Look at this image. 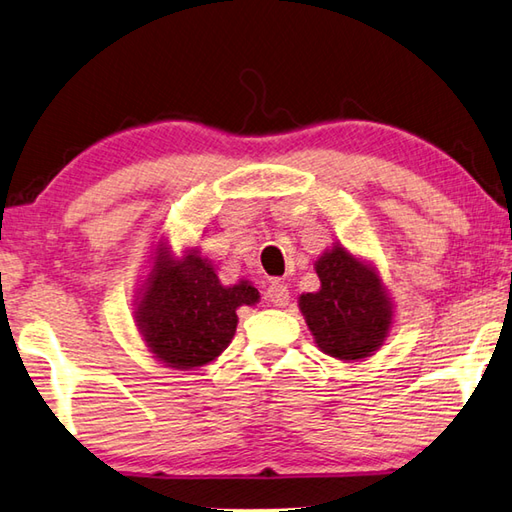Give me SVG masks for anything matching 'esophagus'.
Masks as SVG:
<instances>
[{"instance_id":"esophagus-1","label":"esophagus","mask_w":512,"mask_h":512,"mask_svg":"<svg viewBox=\"0 0 512 512\" xmlns=\"http://www.w3.org/2000/svg\"><path fill=\"white\" fill-rule=\"evenodd\" d=\"M265 296H267V301H272L276 307H285L289 303V289L281 281L269 283Z\"/></svg>"}]
</instances>
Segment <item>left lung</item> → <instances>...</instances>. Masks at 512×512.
<instances>
[{"label": "left lung", "mask_w": 512, "mask_h": 512, "mask_svg": "<svg viewBox=\"0 0 512 512\" xmlns=\"http://www.w3.org/2000/svg\"><path fill=\"white\" fill-rule=\"evenodd\" d=\"M318 292L298 298L318 350L339 361H361L388 339L394 305L379 272L368 260L336 243L316 258Z\"/></svg>", "instance_id": "8db88e82"}]
</instances>
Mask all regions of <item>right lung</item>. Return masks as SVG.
<instances>
[{"instance_id": "1", "label": "right lung", "mask_w": 512, "mask_h": 512, "mask_svg": "<svg viewBox=\"0 0 512 512\" xmlns=\"http://www.w3.org/2000/svg\"><path fill=\"white\" fill-rule=\"evenodd\" d=\"M258 301V289L249 281L223 285L196 247L176 256L160 238L136 292L133 316L153 359L167 368L196 370L227 350L236 334L238 307Z\"/></svg>"}]
</instances>
